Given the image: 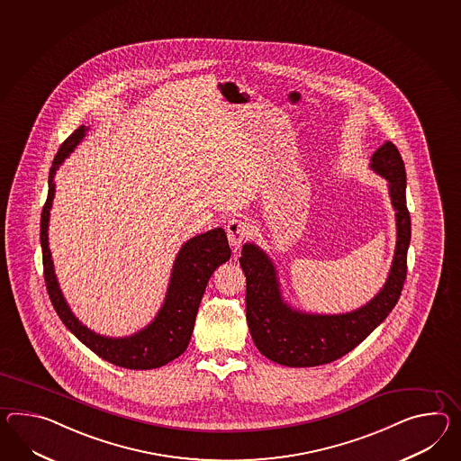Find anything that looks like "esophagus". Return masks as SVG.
<instances>
[{"instance_id":"obj_1","label":"esophagus","mask_w":461,"mask_h":461,"mask_svg":"<svg viewBox=\"0 0 461 461\" xmlns=\"http://www.w3.org/2000/svg\"><path fill=\"white\" fill-rule=\"evenodd\" d=\"M251 233H253V226L249 225L247 220L231 218L226 223V235H228L231 247L238 248L241 243H245Z\"/></svg>"}]
</instances>
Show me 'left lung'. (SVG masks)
<instances>
[{
    "instance_id": "1",
    "label": "left lung",
    "mask_w": 461,
    "mask_h": 461,
    "mask_svg": "<svg viewBox=\"0 0 461 461\" xmlns=\"http://www.w3.org/2000/svg\"><path fill=\"white\" fill-rule=\"evenodd\" d=\"M371 168L390 181L396 210L398 241L393 267L382 292L353 313L302 314L281 302L275 268L253 245L241 249L240 265L247 276V321L261 355L293 368L318 366L345 357L393 310L406 280V253L411 220L406 206V171L398 148L386 141L371 158Z\"/></svg>"
}]
</instances>
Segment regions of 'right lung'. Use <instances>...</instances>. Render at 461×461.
Instances as JSON below:
<instances>
[{
  "mask_svg": "<svg viewBox=\"0 0 461 461\" xmlns=\"http://www.w3.org/2000/svg\"><path fill=\"white\" fill-rule=\"evenodd\" d=\"M85 133L86 128L79 126L78 130L68 136L58 149L53 167L50 169L48 196L40 223L46 292L50 294L55 312L68 330L100 358L128 370L159 368L171 359L178 358L188 347L204 288L213 271L230 259L231 249L221 228H214L208 233L194 236L190 241H186L173 267L167 302L159 310L155 321L143 331L136 333L135 337L122 339L100 337L90 331L86 326L81 325L69 312L67 302L58 288L51 253L48 248V218L55 196L53 176L61 161L75 149Z\"/></svg>",
  "mask_w": 461,
  "mask_h": 461,
  "instance_id": "add662e5",
  "label": "right lung"
}]
</instances>
